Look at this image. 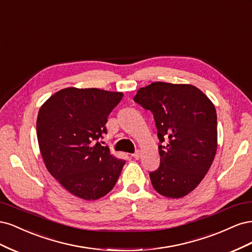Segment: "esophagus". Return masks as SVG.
Returning <instances> with one entry per match:
<instances>
[{"label":"esophagus","instance_id":"esophagus-1","mask_svg":"<svg viewBox=\"0 0 252 252\" xmlns=\"http://www.w3.org/2000/svg\"><path fill=\"white\" fill-rule=\"evenodd\" d=\"M132 157H133L135 159H139V158H141V151H140V150L135 151V154H133V155H132Z\"/></svg>","mask_w":252,"mask_h":252}]
</instances>
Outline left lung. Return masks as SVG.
Wrapping results in <instances>:
<instances>
[{
  "label": "left lung",
  "instance_id": "left-lung-1",
  "mask_svg": "<svg viewBox=\"0 0 252 252\" xmlns=\"http://www.w3.org/2000/svg\"><path fill=\"white\" fill-rule=\"evenodd\" d=\"M135 103L154 113L159 167L149 173L157 191L171 199L187 195L208 172L218 147L215 105L188 84L151 83L140 88Z\"/></svg>",
  "mask_w": 252,
  "mask_h": 252
}]
</instances>
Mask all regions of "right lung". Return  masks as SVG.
Masks as SVG:
<instances>
[{
  "label": "right lung",
  "instance_id": "obj_1",
  "mask_svg": "<svg viewBox=\"0 0 252 252\" xmlns=\"http://www.w3.org/2000/svg\"><path fill=\"white\" fill-rule=\"evenodd\" d=\"M122 97V93L69 87L51 95L37 114L36 135L45 166L83 200L107 194L125 165L101 143L108 116Z\"/></svg>",
  "mask_w": 252,
  "mask_h": 252
}]
</instances>
